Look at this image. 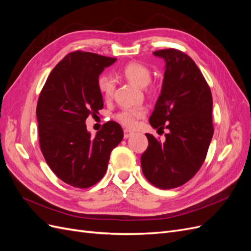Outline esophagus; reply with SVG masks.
Returning <instances> with one entry per match:
<instances>
[{
    "label": "esophagus",
    "instance_id": "esophagus-1",
    "mask_svg": "<svg viewBox=\"0 0 251 251\" xmlns=\"http://www.w3.org/2000/svg\"><path fill=\"white\" fill-rule=\"evenodd\" d=\"M132 135H133V132H132V131H130V130H124V137H125V138L131 137Z\"/></svg>",
    "mask_w": 251,
    "mask_h": 251
}]
</instances>
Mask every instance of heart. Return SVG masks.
Wrapping results in <instances>:
<instances>
[{"label":"heart","instance_id":"heart-1","mask_svg":"<svg viewBox=\"0 0 251 251\" xmlns=\"http://www.w3.org/2000/svg\"><path fill=\"white\" fill-rule=\"evenodd\" d=\"M120 73L127 80H130L135 86L138 87H146L151 79L150 68L137 62L126 64L121 68ZM97 88L104 100H111L114 94V90H115V81L109 74H101L97 78ZM146 109L142 107L124 108L116 114L115 119L121 126L126 127H134L137 121L146 115Z\"/></svg>","mask_w":251,"mask_h":251}]
</instances>
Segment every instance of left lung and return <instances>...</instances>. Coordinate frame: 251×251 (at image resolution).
Returning a JSON list of instances; mask_svg holds the SVG:
<instances>
[{
	"mask_svg": "<svg viewBox=\"0 0 251 251\" xmlns=\"http://www.w3.org/2000/svg\"><path fill=\"white\" fill-rule=\"evenodd\" d=\"M166 66L161 94L150 117L154 128L170 132L161 142L146 134L149 147L141 168L150 183L161 189L183 185L198 173L214 135L212 96L207 81L192 59L178 49L157 50Z\"/></svg>",
	"mask_w": 251,
	"mask_h": 251,
	"instance_id": "left-lung-1",
	"label": "left lung"
}]
</instances>
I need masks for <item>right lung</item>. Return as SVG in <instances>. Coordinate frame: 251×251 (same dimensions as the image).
I'll list each match as a JSON object with an SVG mask.
<instances>
[{
    "label": "right lung",
    "instance_id": "right-lung-1",
    "mask_svg": "<svg viewBox=\"0 0 251 251\" xmlns=\"http://www.w3.org/2000/svg\"><path fill=\"white\" fill-rule=\"evenodd\" d=\"M116 58L77 50L53 68L36 107L40 148L49 168L65 183L88 188L107 172L111 151L124 138L115 121L91 138L85 124L103 108L97 78Z\"/></svg>",
    "mask_w": 251,
    "mask_h": 251
}]
</instances>
